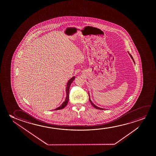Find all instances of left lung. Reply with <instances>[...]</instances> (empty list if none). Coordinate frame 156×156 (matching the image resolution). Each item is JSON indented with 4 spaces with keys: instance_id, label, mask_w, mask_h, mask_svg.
Masks as SVG:
<instances>
[{
    "instance_id": "obj_1",
    "label": "left lung",
    "mask_w": 156,
    "mask_h": 156,
    "mask_svg": "<svg viewBox=\"0 0 156 156\" xmlns=\"http://www.w3.org/2000/svg\"><path fill=\"white\" fill-rule=\"evenodd\" d=\"M128 54H129V55H130V58H132V59L133 61V62H134L135 63V61L134 60V59H133V58L132 56L131 55V54H130L129 53V52L128 51ZM88 95H89V101H90V103H91V105L93 106V107L95 108V109H99V110H104V109H102V108H99V107H97V106H96L95 105H94V103H93L92 102V101H91V100H90V93H88Z\"/></svg>"
}]
</instances>
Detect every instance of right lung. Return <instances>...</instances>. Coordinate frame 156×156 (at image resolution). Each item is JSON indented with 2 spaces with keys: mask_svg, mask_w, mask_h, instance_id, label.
<instances>
[{
  "mask_svg": "<svg viewBox=\"0 0 156 156\" xmlns=\"http://www.w3.org/2000/svg\"><path fill=\"white\" fill-rule=\"evenodd\" d=\"M75 77H73L71 78L69 80L67 85H66V98L65 99V101L63 102L62 105H60V107H58V108L54 109L55 110H60V109H63L64 107H66V105H68V103L69 100V88L70 87L71 84L73 83V81L75 80Z\"/></svg>",
  "mask_w": 156,
  "mask_h": 156,
  "instance_id": "add662e5",
  "label": "right lung"
}]
</instances>
